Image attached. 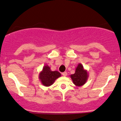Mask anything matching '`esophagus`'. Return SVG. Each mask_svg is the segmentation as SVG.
I'll return each instance as SVG.
<instances>
[{"label": "esophagus", "instance_id": "obj_1", "mask_svg": "<svg viewBox=\"0 0 121 121\" xmlns=\"http://www.w3.org/2000/svg\"><path fill=\"white\" fill-rule=\"evenodd\" d=\"M67 72H63V73H62V75H63V76H67Z\"/></svg>", "mask_w": 121, "mask_h": 121}]
</instances>
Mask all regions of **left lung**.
<instances>
[{
    "label": "left lung",
    "instance_id": "obj_1",
    "mask_svg": "<svg viewBox=\"0 0 121 121\" xmlns=\"http://www.w3.org/2000/svg\"><path fill=\"white\" fill-rule=\"evenodd\" d=\"M73 84L76 86H81L86 83L89 77V73L86 70L84 69L82 65L79 63L77 66L74 74L70 76Z\"/></svg>",
    "mask_w": 121,
    "mask_h": 121
}]
</instances>
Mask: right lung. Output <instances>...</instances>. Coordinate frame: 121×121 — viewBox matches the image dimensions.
Masks as SVG:
<instances>
[{
  "instance_id": "right-lung-1",
  "label": "right lung",
  "mask_w": 121,
  "mask_h": 121,
  "mask_svg": "<svg viewBox=\"0 0 121 121\" xmlns=\"http://www.w3.org/2000/svg\"><path fill=\"white\" fill-rule=\"evenodd\" d=\"M61 74L58 71H52L48 65H45L39 75V78L41 83L45 86L52 85L58 78L60 77Z\"/></svg>"
}]
</instances>
